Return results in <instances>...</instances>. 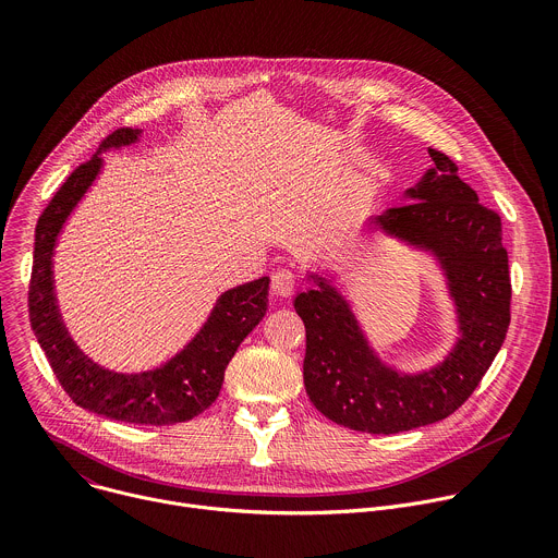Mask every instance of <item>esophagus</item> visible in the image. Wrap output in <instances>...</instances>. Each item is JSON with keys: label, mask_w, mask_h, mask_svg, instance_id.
I'll use <instances>...</instances> for the list:
<instances>
[{"label": "esophagus", "mask_w": 558, "mask_h": 558, "mask_svg": "<svg viewBox=\"0 0 558 558\" xmlns=\"http://www.w3.org/2000/svg\"><path fill=\"white\" fill-rule=\"evenodd\" d=\"M270 288H272V294H275V296H281V299L290 296V294L294 292V288H296L294 275H292L290 270H277V272L272 275Z\"/></svg>", "instance_id": "34e87169"}]
</instances>
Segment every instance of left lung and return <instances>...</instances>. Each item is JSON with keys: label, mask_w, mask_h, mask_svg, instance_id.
Here are the masks:
<instances>
[{"label": "left lung", "mask_w": 558, "mask_h": 558, "mask_svg": "<svg viewBox=\"0 0 558 558\" xmlns=\"http://www.w3.org/2000/svg\"><path fill=\"white\" fill-rule=\"evenodd\" d=\"M432 168L405 191V206L369 219L375 232L432 259L452 303L454 337L439 361L403 369L369 341L350 299L322 270L294 296L305 324L303 384L330 421L397 435L452 414L478 386L510 326V272L501 217L478 204L457 163L427 148Z\"/></svg>", "instance_id": "8db88e82"}]
</instances>
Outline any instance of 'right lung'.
Returning a JSON list of instances; mask_svg holds the SVG:
<instances>
[{"label": "right lung", "mask_w": 558, "mask_h": 558, "mask_svg": "<svg viewBox=\"0 0 558 558\" xmlns=\"http://www.w3.org/2000/svg\"><path fill=\"white\" fill-rule=\"evenodd\" d=\"M142 142L140 129H121L104 140L97 155L61 185L35 228V259L28 290L33 332L66 395L95 414L137 423L191 421L215 403L223 373L241 341L266 317L270 279L262 277L223 290L202 328L172 356L140 373H119L90 359L73 339L54 288V251L71 215L104 172L106 153Z\"/></svg>", "instance_id": "1"}]
</instances>
